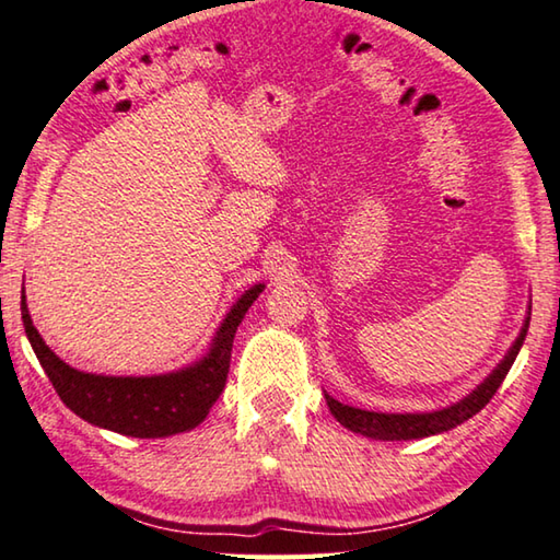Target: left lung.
<instances>
[{
	"label": "left lung",
	"mask_w": 560,
	"mask_h": 560,
	"mask_svg": "<svg viewBox=\"0 0 560 560\" xmlns=\"http://www.w3.org/2000/svg\"><path fill=\"white\" fill-rule=\"evenodd\" d=\"M526 331H528V318L526 324L521 328V336L516 339V343L511 346L509 357L501 361V366L493 371L491 376H488L481 386L476 388L471 396H466L464 401L451 406V408H443V411H433V413H376V411H361V408H353V406H343L331 398L328 394L326 396V404L331 408L334 419L339 421L346 429L361 433V436H369V439H381V441H408V439H423V436H433V433H441V431H448L454 429V425L464 423L476 416L481 408L491 401L499 392V386L503 384L505 374H509V369L513 366V361H516L523 339H526Z\"/></svg>",
	"instance_id": "obj_1"
}]
</instances>
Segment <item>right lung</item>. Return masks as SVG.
<instances>
[{
    "label": "right lung",
    "instance_id": "obj_1",
    "mask_svg": "<svg viewBox=\"0 0 560 560\" xmlns=\"http://www.w3.org/2000/svg\"><path fill=\"white\" fill-rule=\"evenodd\" d=\"M264 291L261 283L248 289L236 301V306L221 324L211 351L194 366L166 376L149 378H117L84 374L67 366L32 324L22 296V322L26 339L42 363L44 374L51 386L72 411L102 429L124 433L135 439H162L172 433L189 431L207 419L209 408L217 404L226 386L229 363H232L234 336L238 324L244 322L248 306Z\"/></svg>",
    "mask_w": 560,
    "mask_h": 560
}]
</instances>
